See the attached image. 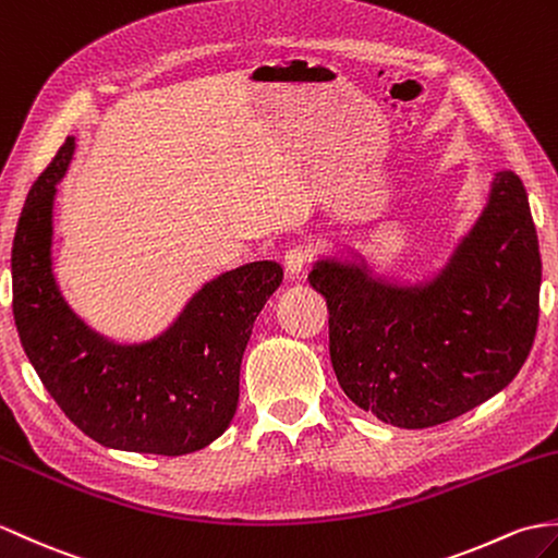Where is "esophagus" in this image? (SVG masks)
<instances>
[{"label": "esophagus", "mask_w": 558, "mask_h": 558, "mask_svg": "<svg viewBox=\"0 0 558 558\" xmlns=\"http://www.w3.org/2000/svg\"><path fill=\"white\" fill-rule=\"evenodd\" d=\"M308 262H311V250L304 247V244H296V247L288 250V254H284V270H288L292 278H300Z\"/></svg>", "instance_id": "34e87169"}]
</instances>
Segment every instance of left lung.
<instances>
[{"instance_id":"8db88e82","label":"left lung","mask_w":558,"mask_h":558,"mask_svg":"<svg viewBox=\"0 0 558 558\" xmlns=\"http://www.w3.org/2000/svg\"><path fill=\"white\" fill-rule=\"evenodd\" d=\"M308 282L328 302L344 395L407 430L447 423L501 392L533 349L542 258L527 192L497 171L481 218L430 280L397 284L364 258H318Z\"/></svg>"}]
</instances>
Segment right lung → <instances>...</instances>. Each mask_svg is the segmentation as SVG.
I'll return each mask as SVG.
<instances>
[{"mask_svg": "<svg viewBox=\"0 0 558 558\" xmlns=\"http://www.w3.org/2000/svg\"><path fill=\"white\" fill-rule=\"evenodd\" d=\"M75 137L35 180L11 250L19 338L61 411L95 442L183 457L226 433L240 399V364L254 320L282 282L276 262L226 270L190 296L157 338L119 344L63 300L51 270V216Z\"/></svg>", "mask_w": 558, "mask_h": 558, "instance_id": "obj_1", "label": "right lung"}]
</instances>
